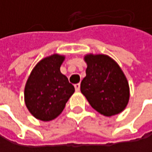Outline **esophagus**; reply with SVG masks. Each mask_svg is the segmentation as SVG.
Returning <instances> with one entry per match:
<instances>
[{
  "mask_svg": "<svg viewBox=\"0 0 152 152\" xmlns=\"http://www.w3.org/2000/svg\"><path fill=\"white\" fill-rule=\"evenodd\" d=\"M75 89H76V91H80V83H76V84H75Z\"/></svg>",
  "mask_w": 152,
  "mask_h": 152,
  "instance_id": "34e87169",
  "label": "esophagus"
}]
</instances>
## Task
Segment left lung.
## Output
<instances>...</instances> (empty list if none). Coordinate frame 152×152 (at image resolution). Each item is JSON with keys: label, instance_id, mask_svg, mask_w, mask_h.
I'll return each mask as SVG.
<instances>
[{"label": "left lung", "instance_id": "8db88e82", "mask_svg": "<svg viewBox=\"0 0 152 152\" xmlns=\"http://www.w3.org/2000/svg\"><path fill=\"white\" fill-rule=\"evenodd\" d=\"M86 76L81 82V92L92 108L104 116L121 113L129 101L128 79L119 64L106 54L87 53Z\"/></svg>", "mask_w": 152, "mask_h": 152}]
</instances>
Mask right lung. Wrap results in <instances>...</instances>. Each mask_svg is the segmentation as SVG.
Segmentation results:
<instances>
[{
  "mask_svg": "<svg viewBox=\"0 0 152 152\" xmlns=\"http://www.w3.org/2000/svg\"><path fill=\"white\" fill-rule=\"evenodd\" d=\"M65 55L53 53L40 60L31 70L24 87V102L38 120L50 121L63 111L75 92L74 86L60 68Z\"/></svg>",
  "mask_w": 152,
  "mask_h": 152,
  "instance_id": "obj_1",
  "label": "right lung"
}]
</instances>
